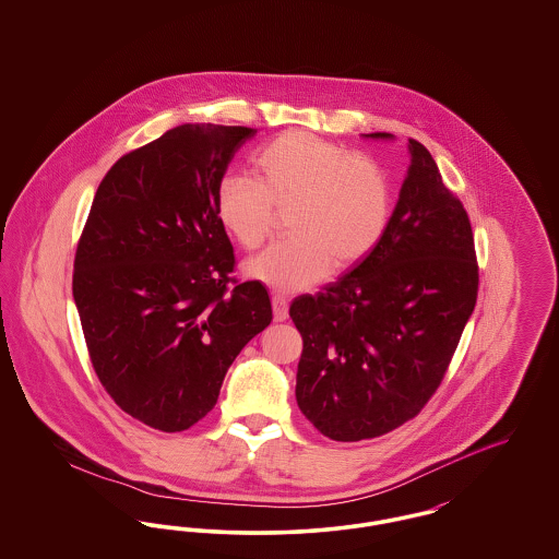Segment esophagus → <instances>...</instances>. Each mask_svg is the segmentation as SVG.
<instances>
[{"label":"esophagus","instance_id":"1","mask_svg":"<svg viewBox=\"0 0 559 559\" xmlns=\"http://www.w3.org/2000/svg\"><path fill=\"white\" fill-rule=\"evenodd\" d=\"M272 312L276 322H283L289 317V304L283 295H272Z\"/></svg>","mask_w":559,"mask_h":559}]
</instances>
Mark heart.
<instances>
[{
	"mask_svg": "<svg viewBox=\"0 0 559 559\" xmlns=\"http://www.w3.org/2000/svg\"><path fill=\"white\" fill-rule=\"evenodd\" d=\"M253 163L258 180L242 174L222 178L215 212L242 249H258L270 237L276 212L292 210V239L245 264V274L267 289H310L331 267L360 264L385 237L394 185L379 160L317 133L292 130L267 142Z\"/></svg>",
	"mask_w": 559,
	"mask_h": 559,
	"instance_id": "heart-1",
	"label": "heart"
}]
</instances>
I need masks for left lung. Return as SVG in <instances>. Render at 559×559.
Returning a JSON list of instances; mask_svg holds the SVG:
<instances>
[{
    "instance_id": "8db88e82",
    "label": "left lung",
    "mask_w": 559,
    "mask_h": 559,
    "mask_svg": "<svg viewBox=\"0 0 559 559\" xmlns=\"http://www.w3.org/2000/svg\"><path fill=\"white\" fill-rule=\"evenodd\" d=\"M408 155L396 210L377 249L337 283L297 297L289 308L304 340L297 406L337 442L383 436L421 413L478 299L469 215L421 142L408 138Z\"/></svg>"
}]
</instances>
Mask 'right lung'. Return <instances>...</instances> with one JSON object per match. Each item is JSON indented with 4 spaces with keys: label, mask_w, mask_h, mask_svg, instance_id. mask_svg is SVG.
Returning <instances> with one entry per match:
<instances>
[{
    "label": "right lung",
    "mask_w": 559,
    "mask_h": 559,
    "mask_svg": "<svg viewBox=\"0 0 559 559\" xmlns=\"http://www.w3.org/2000/svg\"><path fill=\"white\" fill-rule=\"evenodd\" d=\"M253 128L185 123L107 171L83 226L73 297L92 367L115 404L185 431L217 402L240 349L272 320L239 283L215 192Z\"/></svg>",
    "instance_id": "right-lung-1"
}]
</instances>
